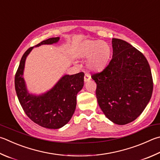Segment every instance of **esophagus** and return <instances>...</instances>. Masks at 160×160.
I'll return each mask as SVG.
<instances>
[{
  "label": "esophagus",
  "instance_id": "obj_1",
  "mask_svg": "<svg viewBox=\"0 0 160 160\" xmlns=\"http://www.w3.org/2000/svg\"><path fill=\"white\" fill-rule=\"evenodd\" d=\"M90 79H91V75L88 73H85V77H84V81H85V82H88Z\"/></svg>",
  "mask_w": 160,
  "mask_h": 160
}]
</instances>
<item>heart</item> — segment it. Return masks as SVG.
Returning <instances> with one entry per match:
<instances>
[{"label": "heart", "mask_w": 160, "mask_h": 160, "mask_svg": "<svg viewBox=\"0 0 160 160\" xmlns=\"http://www.w3.org/2000/svg\"><path fill=\"white\" fill-rule=\"evenodd\" d=\"M110 47L106 41L87 40L81 44L78 56L88 59V66L92 71H101L106 66L110 56Z\"/></svg>", "instance_id": "b5f03b06"}]
</instances>
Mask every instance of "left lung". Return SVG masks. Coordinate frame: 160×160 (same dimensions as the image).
<instances>
[{
  "label": "left lung",
  "instance_id": "1",
  "mask_svg": "<svg viewBox=\"0 0 160 160\" xmlns=\"http://www.w3.org/2000/svg\"><path fill=\"white\" fill-rule=\"evenodd\" d=\"M112 57L102 71L92 75L97 101L106 118L123 125L135 120L150 100L153 80L143 53L124 40L112 38Z\"/></svg>",
  "mask_w": 160,
  "mask_h": 160
}]
</instances>
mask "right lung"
<instances>
[{
    "instance_id": "obj_1",
    "label": "right lung",
    "mask_w": 160,
    "mask_h": 160,
    "mask_svg": "<svg viewBox=\"0 0 160 160\" xmlns=\"http://www.w3.org/2000/svg\"><path fill=\"white\" fill-rule=\"evenodd\" d=\"M59 38H50L35 45L53 44ZM33 47L25 52L14 77V86L20 104L28 118L38 125L48 129H59L71 120L76 107V96L84 85L83 72L66 75L55 86L44 94H30L22 77L26 58Z\"/></svg>"
}]
</instances>
